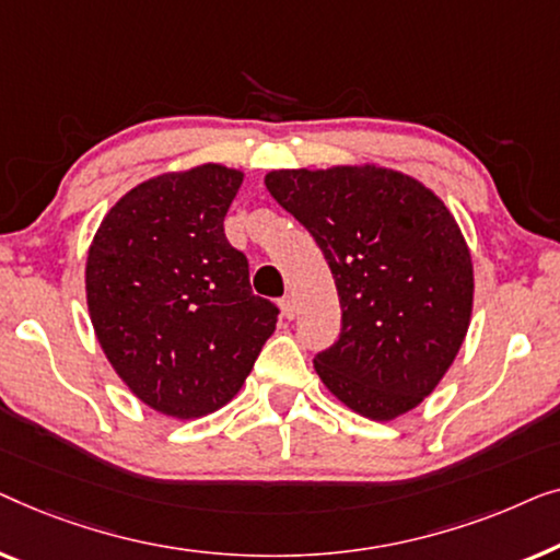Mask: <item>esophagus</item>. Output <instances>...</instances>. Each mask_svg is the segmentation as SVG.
Listing matches in <instances>:
<instances>
[{"label": "esophagus", "instance_id": "1", "mask_svg": "<svg viewBox=\"0 0 560 560\" xmlns=\"http://www.w3.org/2000/svg\"><path fill=\"white\" fill-rule=\"evenodd\" d=\"M281 312H283V317H287V319H294L296 317V302H294V296H283L281 299Z\"/></svg>", "mask_w": 560, "mask_h": 560}]
</instances>
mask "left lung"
Masks as SVG:
<instances>
[{
	"instance_id": "left-lung-1",
	"label": "left lung",
	"mask_w": 560,
	"mask_h": 560,
	"mask_svg": "<svg viewBox=\"0 0 560 560\" xmlns=\"http://www.w3.org/2000/svg\"><path fill=\"white\" fill-rule=\"evenodd\" d=\"M266 190L312 233L340 296V337L314 355L360 416L390 421L436 388L471 314V256L429 187L373 164L279 170Z\"/></svg>"
}]
</instances>
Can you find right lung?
Returning <instances> with one entry per match:
<instances>
[{
	"mask_svg": "<svg viewBox=\"0 0 560 560\" xmlns=\"http://www.w3.org/2000/svg\"><path fill=\"white\" fill-rule=\"evenodd\" d=\"M241 183L223 164L147 179L108 210L85 261L108 362L175 419L225 406L277 329L279 306L250 291L248 258L225 238Z\"/></svg>",
	"mask_w": 560,
	"mask_h": 560,
	"instance_id": "right-lung-1",
	"label": "right lung"
}]
</instances>
